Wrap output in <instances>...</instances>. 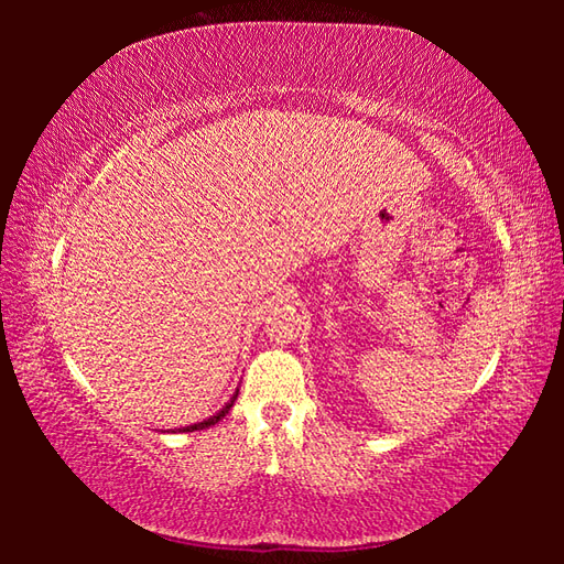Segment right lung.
<instances>
[{
	"label": "right lung",
	"instance_id": "1",
	"mask_svg": "<svg viewBox=\"0 0 564 564\" xmlns=\"http://www.w3.org/2000/svg\"><path fill=\"white\" fill-rule=\"evenodd\" d=\"M235 400H237V394H235V398L230 400V402H227L225 406H223V410L218 412V414H215V416H210V419H206V422H198V424H194V426H184L182 431H200V429H208V426H213V424H218L220 422V419L227 414V412H230V406L235 404Z\"/></svg>",
	"mask_w": 564,
	"mask_h": 564
}]
</instances>
